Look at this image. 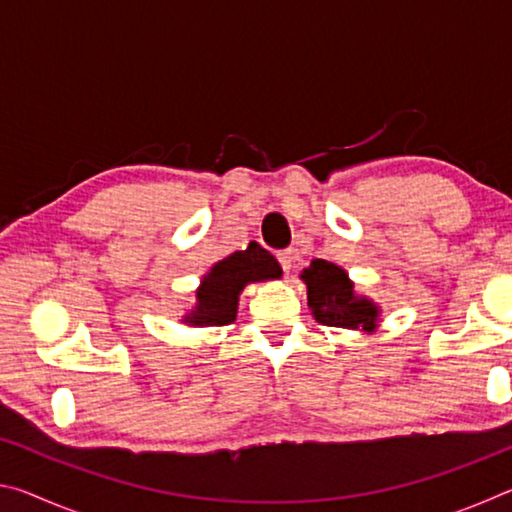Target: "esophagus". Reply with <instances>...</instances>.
<instances>
[{
	"label": "esophagus",
	"instance_id": "34e87169",
	"mask_svg": "<svg viewBox=\"0 0 512 512\" xmlns=\"http://www.w3.org/2000/svg\"><path fill=\"white\" fill-rule=\"evenodd\" d=\"M277 262H280L284 273H289L293 268V250H282V253H277Z\"/></svg>",
	"mask_w": 512,
	"mask_h": 512
}]
</instances>
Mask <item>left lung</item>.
Here are the masks:
<instances>
[{"mask_svg":"<svg viewBox=\"0 0 512 512\" xmlns=\"http://www.w3.org/2000/svg\"><path fill=\"white\" fill-rule=\"evenodd\" d=\"M307 284L309 307L320 325L345 329L375 327L377 307L366 298L354 296V287L348 273L325 259H314L302 271Z\"/></svg>","mask_w":512,"mask_h":512,"instance_id":"8db88e82","label":"left lung"}]
</instances>
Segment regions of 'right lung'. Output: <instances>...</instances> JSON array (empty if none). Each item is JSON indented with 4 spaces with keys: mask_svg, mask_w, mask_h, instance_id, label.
Masks as SVG:
<instances>
[{
    "mask_svg": "<svg viewBox=\"0 0 512 512\" xmlns=\"http://www.w3.org/2000/svg\"><path fill=\"white\" fill-rule=\"evenodd\" d=\"M282 268L275 257L259 244H250L246 250L232 253L212 266V271L203 277L201 289L196 291L198 305L187 323L205 325H228L237 316V300L248 282L273 280L280 277Z\"/></svg>",
    "mask_w": 512,
    "mask_h": 512,
    "instance_id": "obj_1",
    "label": "right lung"
}]
</instances>
